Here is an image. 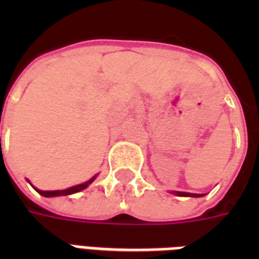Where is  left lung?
<instances>
[{"mask_svg":"<svg viewBox=\"0 0 259 259\" xmlns=\"http://www.w3.org/2000/svg\"><path fill=\"white\" fill-rule=\"evenodd\" d=\"M170 193L176 195V196H185V197H200L203 195L200 193H189V192H180V191H172Z\"/></svg>","mask_w":259,"mask_h":259,"instance_id":"8db88e82","label":"left lung"}]
</instances>
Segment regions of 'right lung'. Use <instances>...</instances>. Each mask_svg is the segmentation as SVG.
I'll return each mask as SVG.
<instances>
[{
	"label": "right lung",
	"instance_id": "add662e5",
	"mask_svg": "<svg viewBox=\"0 0 259 259\" xmlns=\"http://www.w3.org/2000/svg\"><path fill=\"white\" fill-rule=\"evenodd\" d=\"M98 175H95V176H93L90 180H87L86 183H82V184H78V185H74V187H70V188L67 189H58V191H41V189H37L34 188L33 185L30 184V181L28 180V183H29L32 187H33L36 191H37L40 195H42V196L46 197H55V196H67V195H72V193H76V192H80V191H83V189H86L87 187H89L91 183H93L95 179H97Z\"/></svg>",
	"mask_w": 259,
	"mask_h": 259
}]
</instances>
